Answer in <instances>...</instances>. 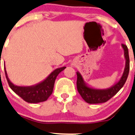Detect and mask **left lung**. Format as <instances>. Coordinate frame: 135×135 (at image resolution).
<instances>
[{"label": "left lung", "mask_w": 135, "mask_h": 135, "mask_svg": "<svg viewBox=\"0 0 135 135\" xmlns=\"http://www.w3.org/2000/svg\"><path fill=\"white\" fill-rule=\"evenodd\" d=\"M124 51L125 66L124 71L120 79L116 83L108 89H95L89 86L83 79L82 75L77 71V88L79 93L84 100L89 104H100L107 102L115 95L119 90L123 86L127 79L129 72V56L127 46L121 45Z\"/></svg>", "instance_id": "obj_1"}]
</instances>
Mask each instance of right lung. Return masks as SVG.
Returning <instances> with one entry per match:
<instances>
[{"label":"right lung","mask_w":135,"mask_h":135,"mask_svg":"<svg viewBox=\"0 0 135 135\" xmlns=\"http://www.w3.org/2000/svg\"><path fill=\"white\" fill-rule=\"evenodd\" d=\"M66 67H62L54 69L45 79L41 81L36 85L31 86H18L13 84L8 77L6 68H4L5 74L8 83L12 90L23 99L25 102L29 103L35 104L46 101L52 94L54 89V83L61 71L65 69Z\"/></svg>","instance_id":"right-lung-1"}]
</instances>
